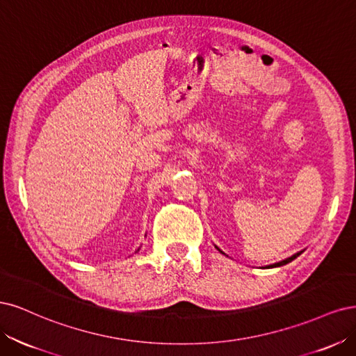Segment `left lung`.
<instances>
[{
	"label": "left lung",
	"mask_w": 356,
	"mask_h": 356,
	"mask_svg": "<svg viewBox=\"0 0 356 356\" xmlns=\"http://www.w3.org/2000/svg\"><path fill=\"white\" fill-rule=\"evenodd\" d=\"M300 254H302V251H300V253H296L294 256H291V257H289V259H285V260L280 261V263H275V265H270L269 268H278V266H284V265H286V263H290L291 260H294L296 257H299Z\"/></svg>",
	"instance_id": "8db88e82"
}]
</instances>
